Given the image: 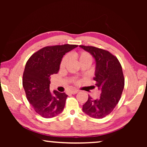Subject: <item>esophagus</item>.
<instances>
[{
    "instance_id": "34e87169",
    "label": "esophagus",
    "mask_w": 147,
    "mask_h": 147,
    "mask_svg": "<svg viewBox=\"0 0 147 147\" xmlns=\"http://www.w3.org/2000/svg\"><path fill=\"white\" fill-rule=\"evenodd\" d=\"M78 92V90H77V89H73V90H71L70 91V93L71 94H76Z\"/></svg>"
}]
</instances>
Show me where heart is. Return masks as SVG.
Masks as SVG:
<instances>
[{
	"label": "heart",
	"mask_w": 147,
	"mask_h": 147,
	"mask_svg": "<svg viewBox=\"0 0 147 147\" xmlns=\"http://www.w3.org/2000/svg\"><path fill=\"white\" fill-rule=\"evenodd\" d=\"M76 56L78 58L80 63L88 62V63H89L91 64L92 60H93L91 54L88 53H87V52H84V51L81 52V53H80L78 54H76ZM69 60H70V56L67 55L65 56L61 62V65H60L61 67V68L65 67L67 65V64L68 63Z\"/></svg>",
	"instance_id": "b5f03b06"
}]
</instances>
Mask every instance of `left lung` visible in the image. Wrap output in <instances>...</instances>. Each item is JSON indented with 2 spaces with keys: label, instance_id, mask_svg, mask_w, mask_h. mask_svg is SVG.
Wrapping results in <instances>:
<instances>
[{
  "label": "left lung",
  "instance_id": "obj_1",
  "mask_svg": "<svg viewBox=\"0 0 147 147\" xmlns=\"http://www.w3.org/2000/svg\"><path fill=\"white\" fill-rule=\"evenodd\" d=\"M80 47L95 60L93 80L101 92L100 97L95 100L89 96L82 111L91 117L102 119L113 110L120 100L124 86L123 69L117 58L108 51L94 47Z\"/></svg>",
  "mask_w": 147,
  "mask_h": 147
}]
</instances>
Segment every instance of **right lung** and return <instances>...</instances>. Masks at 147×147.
<instances>
[{
  "label": "right lung",
  "instance_id": "obj_1",
  "mask_svg": "<svg viewBox=\"0 0 147 147\" xmlns=\"http://www.w3.org/2000/svg\"><path fill=\"white\" fill-rule=\"evenodd\" d=\"M78 46L63 45L46 47L34 53L24 68L23 86L26 98L37 113L44 118H52L63 111L67 94L50 91L51 75L59 71L65 53Z\"/></svg>",
  "mask_w": 147,
  "mask_h": 147
}]
</instances>
